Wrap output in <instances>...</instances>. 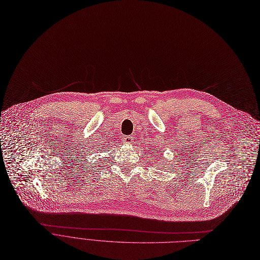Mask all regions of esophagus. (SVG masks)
Listing matches in <instances>:
<instances>
[{
    "label": "esophagus",
    "mask_w": 260,
    "mask_h": 260,
    "mask_svg": "<svg viewBox=\"0 0 260 260\" xmlns=\"http://www.w3.org/2000/svg\"><path fill=\"white\" fill-rule=\"evenodd\" d=\"M123 143L131 144L132 143V138L131 137H125V138H123Z\"/></svg>",
    "instance_id": "esophagus-1"
}]
</instances>
